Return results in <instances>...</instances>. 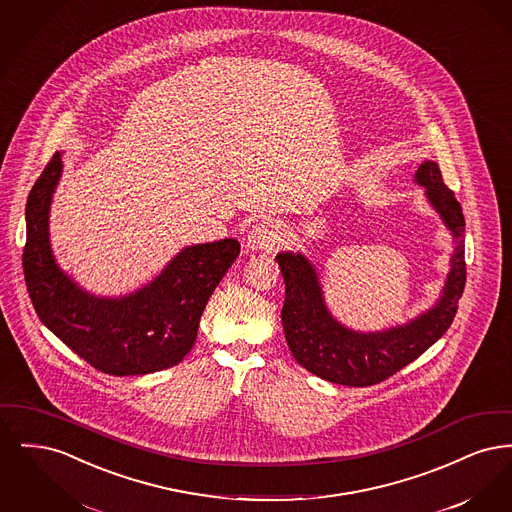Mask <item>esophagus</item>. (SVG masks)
Wrapping results in <instances>:
<instances>
[{
    "label": "esophagus",
    "mask_w": 512,
    "mask_h": 512,
    "mask_svg": "<svg viewBox=\"0 0 512 512\" xmlns=\"http://www.w3.org/2000/svg\"><path fill=\"white\" fill-rule=\"evenodd\" d=\"M280 242V232L270 222H257L247 234V247L251 251H270Z\"/></svg>",
    "instance_id": "obj_1"
}]
</instances>
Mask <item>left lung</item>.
<instances>
[{
  "label": "left lung",
  "mask_w": 512,
  "mask_h": 512,
  "mask_svg": "<svg viewBox=\"0 0 512 512\" xmlns=\"http://www.w3.org/2000/svg\"><path fill=\"white\" fill-rule=\"evenodd\" d=\"M414 182L426 188L430 205L453 234L455 249L438 303L411 322L382 332L349 330L328 311L309 259L292 251L276 255L286 284V341L293 359L322 380L353 388L380 384L432 347L457 315L466 282L463 207L443 184L438 163L424 161Z\"/></svg>",
  "instance_id": "left-lung-1"
}]
</instances>
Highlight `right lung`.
<instances>
[{
	"instance_id": "obj_1",
	"label": "right lung",
	"mask_w": 512,
	"mask_h": 512,
	"mask_svg": "<svg viewBox=\"0 0 512 512\" xmlns=\"http://www.w3.org/2000/svg\"><path fill=\"white\" fill-rule=\"evenodd\" d=\"M63 172L61 153L26 201V290L40 320L86 363L113 376L178 365L194 347L203 309L240 255L238 240L184 247L144 288L124 297L84 292L57 267L49 245V205Z\"/></svg>"
}]
</instances>
